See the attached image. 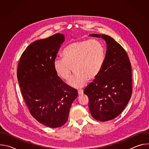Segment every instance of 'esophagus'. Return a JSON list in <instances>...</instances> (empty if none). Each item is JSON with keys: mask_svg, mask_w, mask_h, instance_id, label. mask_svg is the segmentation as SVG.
<instances>
[{"mask_svg": "<svg viewBox=\"0 0 149 149\" xmlns=\"http://www.w3.org/2000/svg\"><path fill=\"white\" fill-rule=\"evenodd\" d=\"M78 93L79 95H81L83 94L84 91L82 90H78Z\"/></svg>", "mask_w": 149, "mask_h": 149, "instance_id": "1", "label": "esophagus"}]
</instances>
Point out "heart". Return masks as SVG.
<instances>
[{"label":"heart","mask_w":149,"mask_h":149,"mask_svg":"<svg viewBox=\"0 0 149 149\" xmlns=\"http://www.w3.org/2000/svg\"><path fill=\"white\" fill-rule=\"evenodd\" d=\"M63 59L54 61L56 75L68 81L72 72L74 75L68 82L70 86L81 88L90 79L97 77L101 72L105 59V48L96 39L75 40L69 44L62 53Z\"/></svg>","instance_id":"heart-1"}]
</instances>
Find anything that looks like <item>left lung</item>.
<instances>
[{"label":"left lung","instance_id":"obj_1","mask_svg":"<svg viewBox=\"0 0 149 149\" xmlns=\"http://www.w3.org/2000/svg\"><path fill=\"white\" fill-rule=\"evenodd\" d=\"M90 36L102 38L107 44V51L101 72L84 93L89 98V109L93 117L107 121L117 117L131 98V63L125 51L113 38L103 34Z\"/></svg>","mask_w":149,"mask_h":149}]
</instances>
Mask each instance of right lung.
Masks as SVG:
<instances>
[{
  "instance_id": "add662e5",
  "label": "right lung",
  "mask_w": 149,
  "mask_h": 149,
  "mask_svg": "<svg viewBox=\"0 0 149 149\" xmlns=\"http://www.w3.org/2000/svg\"><path fill=\"white\" fill-rule=\"evenodd\" d=\"M64 35L55 34L36 40L20 58L17 77L31 114L39 123L51 128L65 124L71 106L78 96L55 73L54 61Z\"/></svg>"
}]
</instances>
